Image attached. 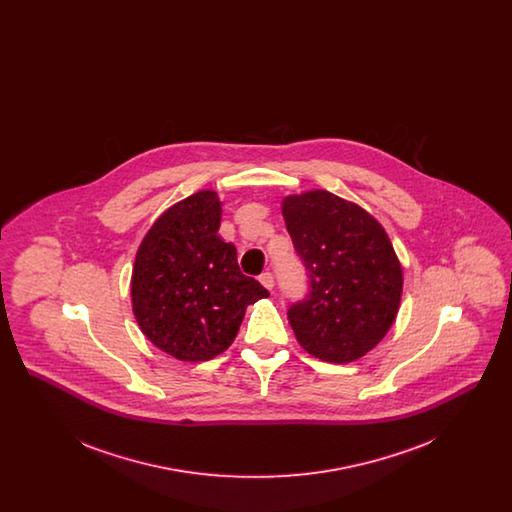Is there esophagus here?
<instances>
[{
	"mask_svg": "<svg viewBox=\"0 0 512 512\" xmlns=\"http://www.w3.org/2000/svg\"><path fill=\"white\" fill-rule=\"evenodd\" d=\"M259 282H261L267 290H272V286H274V276H272L270 272H263V274L259 276Z\"/></svg>",
	"mask_w": 512,
	"mask_h": 512,
	"instance_id": "esophagus-1",
	"label": "esophagus"
}]
</instances>
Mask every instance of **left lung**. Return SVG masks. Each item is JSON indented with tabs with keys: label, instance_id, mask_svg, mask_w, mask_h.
<instances>
[{
	"label": "left lung",
	"instance_id": "obj_1",
	"mask_svg": "<svg viewBox=\"0 0 512 512\" xmlns=\"http://www.w3.org/2000/svg\"><path fill=\"white\" fill-rule=\"evenodd\" d=\"M282 215L309 270L311 292L288 311L301 347L326 363H353L388 334L403 268L384 226L326 190L288 195Z\"/></svg>",
	"mask_w": 512,
	"mask_h": 512
}]
</instances>
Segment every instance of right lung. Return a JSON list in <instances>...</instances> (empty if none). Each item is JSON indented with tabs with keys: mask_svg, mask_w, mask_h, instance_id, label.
Returning a JSON list of instances; mask_svg holds the SVG:
<instances>
[{
	"mask_svg": "<svg viewBox=\"0 0 512 512\" xmlns=\"http://www.w3.org/2000/svg\"><path fill=\"white\" fill-rule=\"evenodd\" d=\"M222 203L201 190L153 222L132 268V311L147 340L178 361H209L236 338L247 305L268 292L220 238Z\"/></svg>",
	"mask_w": 512,
	"mask_h": 512,
	"instance_id": "1",
	"label": "right lung"
}]
</instances>
